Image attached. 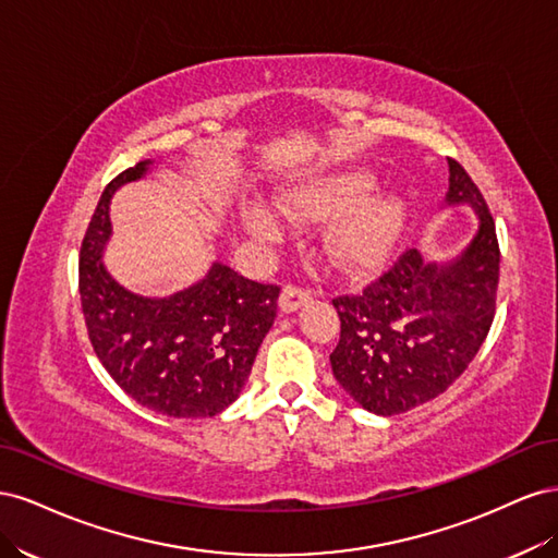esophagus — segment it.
<instances>
[{
    "mask_svg": "<svg viewBox=\"0 0 558 558\" xmlns=\"http://www.w3.org/2000/svg\"><path fill=\"white\" fill-rule=\"evenodd\" d=\"M310 300H312L310 291L298 289V286H286V289L281 291V298H279V310H281L283 314H293V312H298L302 305H307Z\"/></svg>",
    "mask_w": 558,
    "mask_h": 558,
    "instance_id": "obj_1",
    "label": "esophagus"
}]
</instances>
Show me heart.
I'll list each match as a JSON object with an SVG mask.
<instances>
[{"mask_svg": "<svg viewBox=\"0 0 558 558\" xmlns=\"http://www.w3.org/2000/svg\"><path fill=\"white\" fill-rule=\"evenodd\" d=\"M375 183V174L363 167L314 174L298 181L281 207L293 221H332L326 238L332 260L349 272H365L391 256L408 226V202L396 193L369 195ZM246 228L253 238L275 240L279 216L256 207L246 214Z\"/></svg>", "mask_w": 558, "mask_h": 558, "instance_id": "heart-1", "label": "heart"}]
</instances>
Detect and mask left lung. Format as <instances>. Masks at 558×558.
Masks as SVG:
<instances>
[{"label":"left lung","mask_w":558,"mask_h":558,"mask_svg":"<svg viewBox=\"0 0 558 558\" xmlns=\"http://www.w3.org/2000/svg\"><path fill=\"white\" fill-rule=\"evenodd\" d=\"M470 207L477 230L447 260L402 253L361 295L335 298L340 342L332 375L363 410L393 416L418 408L463 375L477 356L496 312L500 251L494 218L463 167L449 160L442 209Z\"/></svg>","instance_id":"left-lung-1"}]
</instances>
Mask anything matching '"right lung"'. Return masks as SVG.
Masks as SVG:
<instances>
[{"label": "right lung", "mask_w": 558, "mask_h": 558, "mask_svg": "<svg viewBox=\"0 0 558 558\" xmlns=\"http://www.w3.org/2000/svg\"><path fill=\"white\" fill-rule=\"evenodd\" d=\"M158 170L156 160L118 174L102 193L81 246V307L97 359L142 408L205 418L240 398L277 316L279 286L244 279L221 260L172 295L134 293L105 265L111 195Z\"/></svg>", "instance_id": "1"}]
</instances>
